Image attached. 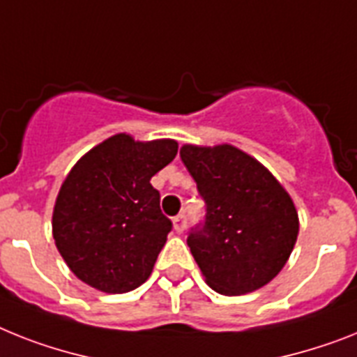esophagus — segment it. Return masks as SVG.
Segmentation results:
<instances>
[{
	"label": "esophagus",
	"instance_id": "34e87169",
	"mask_svg": "<svg viewBox=\"0 0 357 357\" xmlns=\"http://www.w3.org/2000/svg\"><path fill=\"white\" fill-rule=\"evenodd\" d=\"M185 225H188V220H185V215L184 213H178L173 219V228H175L176 234H182L185 229Z\"/></svg>",
	"mask_w": 357,
	"mask_h": 357
}]
</instances>
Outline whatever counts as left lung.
<instances>
[{"instance_id": "obj_1", "label": "left lung", "mask_w": 357, "mask_h": 357, "mask_svg": "<svg viewBox=\"0 0 357 357\" xmlns=\"http://www.w3.org/2000/svg\"><path fill=\"white\" fill-rule=\"evenodd\" d=\"M181 158L206 202L190 246L206 282L241 296L272 281L299 234L296 206L266 167L237 147L185 144Z\"/></svg>"}]
</instances>
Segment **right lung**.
I'll return each mask as SVG.
<instances>
[{
  "mask_svg": "<svg viewBox=\"0 0 357 357\" xmlns=\"http://www.w3.org/2000/svg\"><path fill=\"white\" fill-rule=\"evenodd\" d=\"M176 151L175 140L137 142L120 132L76 162L56 199L52 237L79 281L126 294L151 275L173 228L151 176Z\"/></svg>",
  "mask_w": 357,
  "mask_h": 357,
  "instance_id": "add662e5",
  "label": "right lung"
}]
</instances>
